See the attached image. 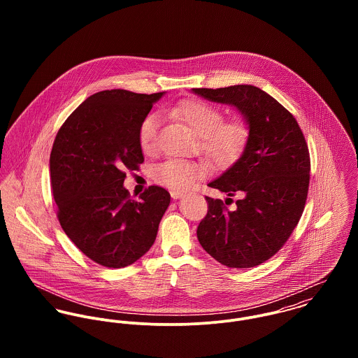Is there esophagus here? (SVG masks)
<instances>
[{
  "label": "esophagus",
  "instance_id": "esophagus-1",
  "mask_svg": "<svg viewBox=\"0 0 358 358\" xmlns=\"http://www.w3.org/2000/svg\"><path fill=\"white\" fill-rule=\"evenodd\" d=\"M185 194L182 193V192H178V190H172L171 192V197L173 199V200H179V199H182Z\"/></svg>",
  "mask_w": 358,
  "mask_h": 358
}]
</instances>
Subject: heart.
<instances>
[{
  "instance_id": "1",
  "label": "heart",
  "mask_w": 358,
  "mask_h": 358,
  "mask_svg": "<svg viewBox=\"0 0 358 358\" xmlns=\"http://www.w3.org/2000/svg\"><path fill=\"white\" fill-rule=\"evenodd\" d=\"M168 113L186 122L200 136V150L215 165H226L244 152L250 141V127L243 120L223 121V113L209 103L190 99L175 104ZM161 120L158 114H148L139 127L138 139L143 153H153ZM204 172L197 162L169 158L153 169L154 180L173 190L190 187Z\"/></svg>"
}]
</instances>
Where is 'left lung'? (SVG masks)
<instances>
[{"instance_id": "obj_1", "label": "left lung", "mask_w": 358, "mask_h": 358, "mask_svg": "<svg viewBox=\"0 0 358 358\" xmlns=\"http://www.w3.org/2000/svg\"><path fill=\"white\" fill-rule=\"evenodd\" d=\"M210 102L234 106L250 127L241 157L208 186L236 194V209L205 197L208 213L197 237L219 263L254 267L275 255L296 227L306 204L310 155L295 117L254 85L193 88Z\"/></svg>"}]
</instances>
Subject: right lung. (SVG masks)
Returning a JSON list of instances; mask_svg holds the SVG:
<instances>
[{
	"label": "right lung",
	"instance_id": "1",
	"mask_svg": "<svg viewBox=\"0 0 358 358\" xmlns=\"http://www.w3.org/2000/svg\"><path fill=\"white\" fill-rule=\"evenodd\" d=\"M164 94H94L55 138L50 169L59 223L84 255L106 267L129 266L152 248L171 201L159 186L145 190L139 201L124 187L125 171L145 161L141 122Z\"/></svg>",
	"mask_w": 358,
	"mask_h": 358
}]
</instances>
